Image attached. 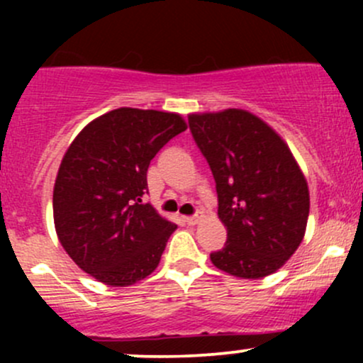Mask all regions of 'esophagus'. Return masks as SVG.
<instances>
[{
    "mask_svg": "<svg viewBox=\"0 0 363 363\" xmlns=\"http://www.w3.org/2000/svg\"><path fill=\"white\" fill-rule=\"evenodd\" d=\"M186 222L189 223V225H198L199 223V220H201V216L199 215H194V216H186Z\"/></svg>",
    "mask_w": 363,
    "mask_h": 363,
    "instance_id": "obj_1",
    "label": "esophagus"
}]
</instances>
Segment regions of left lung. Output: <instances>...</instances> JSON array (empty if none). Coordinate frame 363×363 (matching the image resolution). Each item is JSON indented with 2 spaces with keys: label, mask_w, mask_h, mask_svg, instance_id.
<instances>
[{
  "label": "left lung",
  "mask_w": 363,
  "mask_h": 363,
  "mask_svg": "<svg viewBox=\"0 0 363 363\" xmlns=\"http://www.w3.org/2000/svg\"><path fill=\"white\" fill-rule=\"evenodd\" d=\"M189 129L210 164L227 244L211 252L218 269L245 280L280 269L301 245L309 187L289 145L244 109L189 114Z\"/></svg>",
  "instance_id": "left-lung-1"
}]
</instances>
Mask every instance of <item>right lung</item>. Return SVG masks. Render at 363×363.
Returning a JSON list of instances; mask_svg holds the SVG:
<instances>
[{"instance_id": "right-lung-1", "label": "right lung", "mask_w": 363, "mask_h": 363, "mask_svg": "<svg viewBox=\"0 0 363 363\" xmlns=\"http://www.w3.org/2000/svg\"><path fill=\"white\" fill-rule=\"evenodd\" d=\"M181 114L119 107L78 133L52 193L57 239L78 268L109 286L155 272L176 223L141 201L150 160L186 131Z\"/></svg>"}]
</instances>
